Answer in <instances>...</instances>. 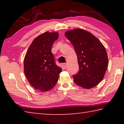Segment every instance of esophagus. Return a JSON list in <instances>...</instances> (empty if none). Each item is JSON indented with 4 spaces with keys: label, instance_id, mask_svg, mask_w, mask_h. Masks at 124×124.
<instances>
[{
    "label": "esophagus",
    "instance_id": "1",
    "mask_svg": "<svg viewBox=\"0 0 124 124\" xmlns=\"http://www.w3.org/2000/svg\"><path fill=\"white\" fill-rule=\"evenodd\" d=\"M63 66L64 68H67V63H63Z\"/></svg>",
    "mask_w": 124,
    "mask_h": 124
}]
</instances>
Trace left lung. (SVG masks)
I'll return each instance as SVG.
<instances>
[{"instance_id":"left-lung-1","label":"left lung","mask_w":124,"mask_h":124,"mask_svg":"<svg viewBox=\"0 0 124 124\" xmlns=\"http://www.w3.org/2000/svg\"><path fill=\"white\" fill-rule=\"evenodd\" d=\"M74 46L78 57L79 71L73 75L74 83L85 89L96 86L103 79L108 67L106 49L91 33L75 29L65 33Z\"/></svg>"}]
</instances>
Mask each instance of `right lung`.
<instances>
[{
  "mask_svg": "<svg viewBox=\"0 0 124 124\" xmlns=\"http://www.w3.org/2000/svg\"><path fill=\"white\" fill-rule=\"evenodd\" d=\"M58 38L57 33H44L33 41L27 50L24 72L29 84L35 89L46 91L57 82L62 69L56 64L51 47Z\"/></svg>",
  "mask_w": 124,
  "mask_h": 124,
  "instance_id": "add662e5",
  "label": "right lung"
}]
</instances>
